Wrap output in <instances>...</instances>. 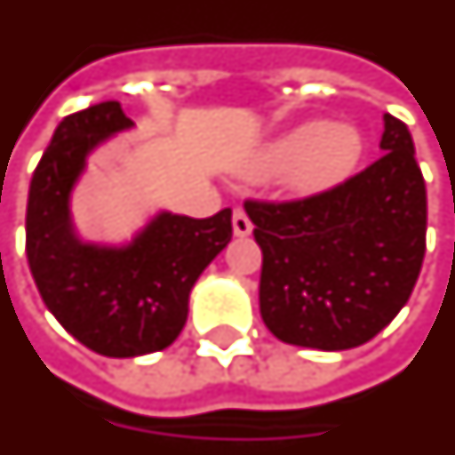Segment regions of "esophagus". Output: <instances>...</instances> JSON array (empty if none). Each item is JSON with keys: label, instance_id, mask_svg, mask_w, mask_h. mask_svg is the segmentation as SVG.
<instances>
[{"label": "esophagus", "instance_id": "esophagus-1", "mask_svg": "<svg viewBox=\"0 0 455 455\" xmlns=\"http://www.w3.org/2000/svg\"><path fill=\"white\" fill-rule=\"evenodd\" d=\"M251 220L247 218V213L237 208L235 213H232V232H235V237H250L251 235Z\"/></svg>", "mask_w": 455, "mask_h": 455}]
</instances>
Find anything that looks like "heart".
Instances as JSON below:
<instances>
[{
  "mask_svg": "<svg viewBox=\"0 0 455 455\" xmlns=\"http://www.w3.org/2000/svg\"><path fill=\"white\" fill-rule=\"evenodd\" d=\"M361 157L363 135L354 125L307 121L264 142L251 155L247 174L254 179L286 174L293 194L317 196L349 181Z\"/></svg>",
  "mask_w": 455,
  "mask_h": 455,
  "instance_id": "obj_1",
  "label": "heart"
}]
</instances>
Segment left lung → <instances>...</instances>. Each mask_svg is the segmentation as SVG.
<instances>
[{
    "instance_id": "left-lung-1",
    "label": "left lung",
    "mask_w": 455,
    "mask_h": 455,
    "mask_svg": "<svg viewBox=\"0 0 455 455\" xmlns=\"http://www.w3.org/2000/svg\"><path fill=\"white\" fill-rule=\"evenodd\" d=\"M383 157L334 191L244 204L261 247L259 310L296 347L354 349L390 324L424 259L427 188L403 121L383 116Z\"/></svg>"
}]
</instances>
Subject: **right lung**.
<instances>
[{"label":"right lung","instance_id":"right-lung-1","mask_svg":"<svg viewBox=\"0 0 455 455\" xmlns=\"http://www.w3.org/2000/svg\"><path fill=\"white\" fill-rule=\"evenodd\" d=\"M132 128L118 101L62 118L33 172L26 208V257L43 303L75 339L111 359L177 339L191 288L232 237L230 208L204 220L157 211L123 242L82 237L72 194L89 157Z\"/></svg>","mask_w":455,"mask_h":455}]
</instances>
